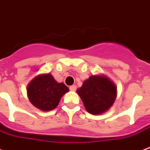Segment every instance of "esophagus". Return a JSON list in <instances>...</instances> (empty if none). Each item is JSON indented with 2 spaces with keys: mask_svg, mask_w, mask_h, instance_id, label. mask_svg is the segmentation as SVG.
Listing matches in <instances>:
<instances>
[{
  "mask_svg": "<svg viewBox=\"0 0 150 150\" xmlns=\"http://www.w3.org/2000/svg\"><path fill=\"white\" fill-rule=\"evenodd\" d=\"M71 91H75L76 90V86L75 85H73V86H71L70 87H69Z\"/></svg>",
  "mask_w": 150,
  "mask_h": 150,
  "instance_id": "1",
  "label": "esophagus"
}]
</instances>
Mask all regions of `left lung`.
I'll use <instances>...</instances> for the list:
<instances>
[{"instance_id": "left-lung-1", "label": "left lung", "mask_w": 150, "mask_h": 150, "mask_svg": "<svg viewBox=\"0 0 150 150\" xmlns=\"http://www.w3.org/2000/svg\"><path fill=\"white\" fill-rule=\"evenodd\" d=\"M76 92L88 112L100 115L112 106L117 96V88L106 75H92Z\"/></svg>"}]
</instances>
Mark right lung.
<instances>
[{"label": "right lung", "instance_id": "right-lung-1", "mask_svg": "<svg viewBox=\"0 0 150 150\" xmlns=\"http://www.w3.org/2000/svg\"><path fill=\"white\" fill-rule=\"evenodd\" d=\"M69 91L63 83H57L50 73L41 74L27 86V97L32 105L42 111L53 110L65 93Z\"/></svg>", "mask_w": 150, "mask_h": 150}]
</instances>
